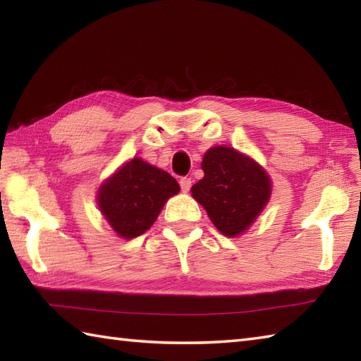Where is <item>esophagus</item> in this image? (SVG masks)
Returning a JSON list of instances; mask_svg holds the SVG:
<instances>
[{
    "label": "esophagus",
    "instance_id": "34e87169",
    "mask_svg": "<svg viewBox=\"0 0 361 361\" xmlns=\"http://www.w3.org/2000/svg\"><path fill=\"white\" fill-rule=\"evenodd\" d=\"M180 186L183 192H189L190 186H192V181H190V178H188V176H185V178L180 180Z\"/></svg>",
    "mask_w": 361,
    "mask_h": 361
}]
</instances>
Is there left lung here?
Segmentation results:
<instances>
[{"label": "left lung", "mask_w": 361, "mask_h": 361, "mask_svg": "<svg viewBox=\"0 0 361 361\" xmlns=\"http://www.w3.org/2000/svg\"><path fill=\"white\" fill-rule=\"evenodd\" d=\"M203 178L190 188L221 234L237 237L270 200L271 180L255 159L235 149L216 145L204 153Z\"/></svg>", "instance_id": "8db88e82"}]
</instances>
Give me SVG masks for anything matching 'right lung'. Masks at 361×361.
<instances>
[{"mask_svg":"<svg viewBox=\"0 0 361 361\" xmlns=\"http://www.w3.org/2000/svg\"><path fill=\"white\" fill-rule=\"evenodd\" d=\"M178 192V183L171 173L133 158L99 188L97 204L114 231L124 239H135L147 231L164 203Z\"/></svg>","mask_w":361,"mask_h":361,"instance_id":"add662e5","label":"right lung"}]
</instances>
